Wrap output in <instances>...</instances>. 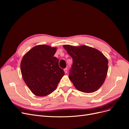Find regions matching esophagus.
Listing matches in <instances>:
<instances>
[{
    "label": "esophagus",
    "instance_id": "34e87169",
    "mask_svg": "<svg viewBox=\"0 0 129 129\" xmlns=\"http://www.w3.org/2000/svg\"><path fill=\"white\" fill-rule=\"evenodd\" d=\"M64 72L65 73V74H67V72H68V71H67V68H65L64 69Z\"/></svg>",
    "mask_w": 129,
    "mask_h": 129
}]
</instances>
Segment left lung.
Returning a JSON list of instances; mask_svg holds the SVG:
<instances>
[{
	"label": "left lung",
	"instance_id": "obj_1",
	"mask_svg": "<svg viewBox=\"0 0 129 129\" xmlns=\"http://www.w3.org/2000/svg\"><path fill=\"white\" fill-rule=\"evenodd\" d=\"M73 58L69 78L78 90L91 93L104 82L108 71V60L99 50L87 46H63Z\"/></svg>",
	"mask_w": 129,
	"mask_h": 129
}]
</instances>
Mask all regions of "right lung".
<instances>
[{
  "mask_svg": "<svg viewBox=\"0 0 129 129\" xmlns=\"http://www.w3.org/2000/svg\"><path fill=\"white\" fill-rule=\"evenodd\" d=\"M56 47L40 45L34 47L23 56L20 69L22 79L33 93L46 96L56 89L64 72L54 56Z\"/></svg>",
  "mask_w": 129,
  "mask_h": 129,
  "instance_id": "obj_1",
  "label": "right lung"
}]
</instances>
